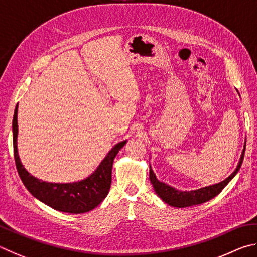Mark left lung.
Instances as JSON below:
<instances>
[{
	"label": "left lung",
	"mask_w": 257,
	"mask_h": 257,
	"mask_svg": "<svg viewBox=\"0 0 257 257\" xmlns=\"http://www.w3.org/2000/svg\"><path fill=\"white\" fill-rule=\"evenodd\" d=\"M245 148H246V142L244 145V149H242V152H241L239 163H238L236 169L233 170V173L230 175V176H228L226 179H224V181L220 182L218 184H213V185L201 187L193 191H179L177 188L167 185L166 183L158 181V178H157L156 174L154 173V170H152L151 166H150V174H149L150 182L152 184V186H154L156 194L168 205L175 206V208H187V206L202 204L204 203V202H208L211 199H213V197L217 196L219 193L227 186V184L236 176L238 170L240 169L242 159H244Z\"/></svg>",
	"instance_id": "left-lung-1"
}]
</instances>
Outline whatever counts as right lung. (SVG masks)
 <instances>
[{
	"mask_svg": "<svg viewBox=\"0 0 257 257\" xmlns=\"http://www.w3.org/2000/svg\"><path fill=\"white\" fill-rule=\"evenodd\" d=\"M13 152L18 174L24 185L36 199L54 210L66 213H85L93 210L105 200L111 184L112 163L127 140L118 142L87 178L73 183H49L36 178L27 172L18 154V106L12 120Z\"/></svg>",
	"mask_w": 257,
	"mask_h": 257,
	"instance_id": "right-lung-1",
	"label": "right lung"
}]
</instances>
